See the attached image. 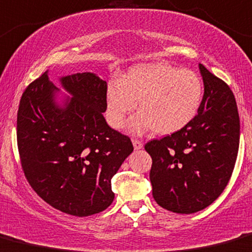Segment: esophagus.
Wrapping results in <instances>:
<instances>
[{"label": "esophagus", "mask_w": 252, "mask_h": 252, "mask_svg": "<svg viewBox=\"0 0 252 252\" xmlns=\"http://www.w3.org/2000/svg\"><path fill=\"white\" fill-rule=\"evenodd\" d=\"M133 145L135 150H140V148H142V141H140L139 139H133Z\"/></svg>", "instance_id": "esophagus-1"}]
</instances>
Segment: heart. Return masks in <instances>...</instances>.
Instances as JSON below:
<instances>
[{
  "mask_svg": "<svg viewBox=\"0 0 252 252\" xmlns=\"http://www.w3.org/2000/svg\"><path fill=\"white\" fill-rule=\"evenodd\" d=\"M203 95V79L195 71L163 63H142L130 68L121 82L108 83L107 119L113 128H123L139 102L141 112L130 122L134 133L153 128L156 134H173L194 119Z\"/></svg>",
  "mask_w": 252,
  "mask_h": 252,
  "instance_id": "heart-1",
  "label": "heart"
}]
</instances>
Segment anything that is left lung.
<instances>
[{"label": "left lung", "instance_id": "8db88e82", "mask_svg": "<svg viewBox=\"0 0 252 252\" xmlns=\"http://www.w3.org/2000/svg\"><path fill=\"white\" fill-rule=\"evenodd\" d=\"M204 96L194 119L171 135L146 142L152 158V194L161 208L177 214L203 210L220 197L231 179L240 122L228 84L199 65Z\"/></svg>", "mask_w": 252, "mask_h": 252}]
</instances>
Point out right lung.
<instances>
[{"mask_svg":"<svg viewBox=\"0 0 252 252\" xmlns=\"http://www.w3.org/2000/svg\"><path fill=\"white\" fill-rule=\"evenodd\" d=\"M73 95L53 102L57 87L44 72L23 93L17 117L21 169L37 194L57 210L84 217L111 205V179L133 152L130 137L106 123L107 83L94 73L62 78Z\"/></svg>","mask_w":252,"mask_h":252,"instance_id":"1","label":"right lung"}]
</instances>
